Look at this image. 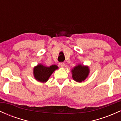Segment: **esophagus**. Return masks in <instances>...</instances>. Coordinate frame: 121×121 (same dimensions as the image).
Instances as JSON below:
<instances>
[{
	"label": "esophagus",
	"mask_w": 121,
	"mask_h": 121,
	"mask_svg": "<svg viewBox=\"0 0 121 121\" xmlns=\"http://www.w3.org/2000/svg\"><path fill=\"white\" fill-rule=\"evenodd\" d=\"M59 65L60 66L63 68L64 66H65V63H64V62H60V63L59 64Z\"/></svg>",
	"instance_id": "obj_1"
}]
</instances>
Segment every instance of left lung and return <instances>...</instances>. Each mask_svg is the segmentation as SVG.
<instances>
[{
    "instance_id": "obj_1",
    "label": "left lung",
    "mask_w": 121,
    "mask_h": 121,
    "mask_svg": "<svg viewBox=\"0 0 121 121\" xmlns=\"http://www.w3.org/2000/svg\"><path fill=\"white\" fill-rule=\"evenodd\" d=\"M89 72L90 70L88 66L79 64L72 70V78L76 82H81L87 78Z\"/></svg>"
}]
</instances>
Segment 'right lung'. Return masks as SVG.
Masks as SVG:
<instances>
[{"mask_svg": "<svg viewBox=\"0 0 121 121\" xmlns=\"http://www.w3.org/2000/svg\"><path fill=\"white\" fill-rule=\"evenodd\" d=\"M58 68H59L56 65L45 66L42 64H39L34 68V77L37 81L45 82L48 81L53 72Z\"/></svg>", "mask_w": 121, "mask_h": 121, "instance_id": "obj_1", "label": "right lung"}]
</instances>
